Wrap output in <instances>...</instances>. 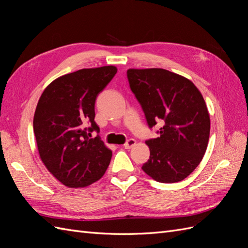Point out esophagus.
<instances>
[{
	"label": "esophagus",
	"mask_w": 248,
	"mask_h": 248,
	"mask_svg": "<svg viewBox=\"0 0 248 248\" xmlns=\"http://www.w3.org/2000/svg\"><path fill=\"white\" fill-rule=\"evenodd\" d=\"M136 144H137L136 140L130 139V140H127V141L125 142V144H124V147H125V149H131L132 147L136 146Z\"/></svg>",
	"instance_id": "obj_1"
}]
</instances>
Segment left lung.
Returning <instances> with one entry per match:
<instances>
[{
	"label": "left lung",
	"mask_w": 248,
	"mask_h": 248,
	"mask_svg": "<svg viewBox=\"0 0 248 248\" xmlns=\"http://www.w3.org/2000/svg\"><path fill=\"white\" fill-rule=\"evenodd\" d=\"M127 78L149 128L162 125L158 138L146 140L150 157L142 170L157 182L182 181L208 146L210 117L204 98L192 81L166 69H128Z\"/></svg>",
	"instance_id": "left-lung-1"
}]
</instances>
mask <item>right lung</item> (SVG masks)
I'll return each mask as SVG.
<instances>
[{"mask_svg": "<svg viewBox=\"0 0 248 248\" xmlns=\"http://www.w3.org/2000/svg\"><path fill=\"white\" fill-rule=\"evenodd\" d=\"M115 66L80 69L55 79L44 90L34 115V134L44 166L71 188L85 187L106 172L111 151L94 121L95 101L115 77Z\"/></svg>", "mask_w": 248, "mask_h": 248, "instance_id": "obj_1", "label": "right lung"}]
</instances>
